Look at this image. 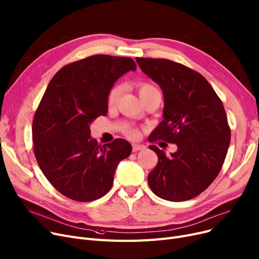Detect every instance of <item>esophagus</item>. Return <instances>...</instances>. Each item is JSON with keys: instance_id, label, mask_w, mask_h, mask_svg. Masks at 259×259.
<instances>
[{"instance_id": "obj_1", "label": "esophagus", "mask_w": 259, "mask_h": 259, "mask_svg": "<svg viewBox=\"0 0 259 259\" xmlns=\"http://www.w3.org/2000/svg\"><path fill=\"white\" fill-rule=\"evenodd\" d=\"M145 146L144 145H139V144H133L132 145V151L133 152H138L141 150H145Z\"/></svg>"}]
</instances>
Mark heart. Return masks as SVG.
Returning a JSON list of instances; mask_svg holds the SVG:
<instances>
[{"instance_id":"1","label":"heart","mask_w":259,"mask_h":259,"mask_svg":"<svg viewBox=\"0 0 259 259\" xmlns=\"http://www.w3.org/2000/svg\"><path fill=\"white\" fill-rule=\"evenodd\" d=\"M122 90H124V86L121 84H117L115 86H113L110 91L108 93V97H107V103L110 107H113L117 104L120 95L122 93ZM157 89L151 85V84H148V83H141L139 84V93H140V97H144V95L148 94L149 92H152V91H156ZM124 134L128 139L131 140H137L140 138V131L134 128V127H127L124 129Z\"/></svg>"}]
</instances>
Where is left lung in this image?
<instances>
[{"instance_id": "obj_1", "label": "left lung", "mask_w": 259, "mask_h": 259, "mask_svg": "<svg viewBox=\"0 0 259 259\" xmlns=\"http://www.w3.org/2000/svg\"><path fill=\"white\" fill-rule=\"evenodd\" d=\"M137 62L164 93V119L149 142L178 145L170 156L149 146L158 157L148 175L149 186L166 200L194 198L216 179L228 152L231 130L224 105L209 81L191 68L166 59L137 58Z\"/></svg>"}]
</instances>
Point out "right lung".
I'll use <instances>...</instances> for the list:
<instances>
[{
    "label": "right lung",
    "mask_w": 259,
    "mask_h": 259,
    "mask_svg": "<svg viewBox=\"0 0 259 259\" xmlns=\"http://www.w3.org/2000/svg\"><path fill=\"white\" fill-rule=\"evenodd\" d=\"M130 70H137L131 58L95 54L67 64L51 78L33 117V152L64 196L83 202L101 198L112 187L118 162L131 154L122 139L99 145L89 127L107 114L109 91Z\"/></svg>",
    "instance_id": "right-lung-1"
}]
</instances>
